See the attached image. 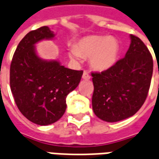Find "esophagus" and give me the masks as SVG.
Returning a JSON list of instances; mask_svg holds the SVG:
<instances>
[{
	"instance_id": "34e87169",
	"label": "esophagus",
	"mask_w": 159,
	"mask_h": 159,
	"mask_svg": "<svg viewBox=\"0 0 159 159\" xmlns=\"http://www.w3.org/2000/svg\"><path fill=\"white\" fill-rule=\"evenodd\" d=\"M82 78H83L84 80H89V79H90L91 76H90V74L88 73V71H84L83 74H82Z\"/></svg>"
}]
</instances>
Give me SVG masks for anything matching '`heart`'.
Returning <instances> with one entry per match:
<instances>
[{"instance_id": "b5f03b06", "label": "heart", "mask_w": 159, "mask_h": 159, "mask_svg": "<svg viewBox=\"0 0 159 159\" xmlns=\"http://www.w3.org/2000/svg\"><path fill=\"white\" fill-rule=\"evenodd\" d=\"M120 52L117 39L104 36H88L80 39L69 50L70 57L79 60L90 57V64L98 71H106L114 66Z\"/></svg>"}]
</instances>
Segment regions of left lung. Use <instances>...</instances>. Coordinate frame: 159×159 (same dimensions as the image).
Here are the masks:
<instances>
[{
  "instance_id": "8db88e82",
  "label": "left lung",
  "mask_w": 159,
  "mask_h": 159,
  "mask_svg": "<svg viewBox=\"0 0 159 159\" xmlns=\"http://www.w3.org/2000/svg\"><path fill=\"white\" fill-rule=\"evenodd\" d=\"M125 57L102 72H93V109L100 119L115 123L135 114L147 98L153 61L142 40L130 35Z\"/></svg>"
}]
</instances>
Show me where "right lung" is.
I'll return each mask as SVG.
<instances>
[{
    "instance_id": "1",
    "label": "right lung",
    "mask_w": 159,
    "mask_h": 159,
    "mask_svg": "<svg viewBox=\"0 0 159 159\" xmlns=\"http://www.w3.org/2000/svg\"><path fill=\"white\" fill-rule=\"evenodd\" d=\"M54 36L46 26L28 32L18 44L10 68V86L18 109L29 121L42 126L63 116L66 96L78 86L83 73L37 56L35 44Z\"/></svg>"
}]
</instances>
